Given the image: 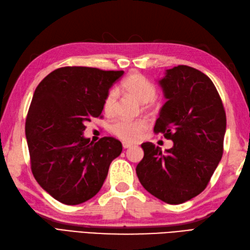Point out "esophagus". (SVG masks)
<instances>
[{
    "instance_id": "34e87169",
    "label": "esophagus",
    "mask_w": 250,
    "mask_h": 250,
    "mask_svg": "<svg viewBox=\"0 0 250 250\" xmlns=\"http://www.w3.org/2000/svg\"><path fill=\"white\" fill-rule=\"evenodd\" d=\"M123 146H124V149H129V148H131L132 145L127 144V143H123Z\"/></svg>"
}]
</instances>
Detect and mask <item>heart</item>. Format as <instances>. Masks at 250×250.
I'll return each mask as SVG.
<instances>
[{
  "mask_svg": "<svg viewBox=\"0 0 250 250\" xmlns=\"http://www.w3.org/2000/svg\"><path fill=\"white\" fill-rule=\"evenodd\" d=\"M124 91L136 99L140 104H144L146 108L154 106V100L157 96V88L153 82L140 73H133L125 79L121 84ZM118 93L116 89H110L102 101V108L106 115H113L116 107ZM148 127V123L145 119L115 121L111 126V131L115 136L126 143H134L143 135Z\"/></svg>",
  "mask_w": 250,
  "mask_h": 250,
  "instance_id": "heart-1",
  "label": "heart"
}]
</instances>
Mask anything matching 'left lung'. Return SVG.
Returning a JSON list of instances; mask_svg holds the SVG:
<instances>
[{
    "label": "left lung",
    "mask_w": 250,
    "mask_h": 250,
    "mask_svg": "<svg viewBox=\"0 0 250 250\" xmlns=\"http://www.w3.org/2000/svg\"><path fill=\"white\" fill-rule=\"evenodd\" d=\"M159 84L168 101L154 132L171 139L173 146L163 153L154 144L144 143L136 173L152 195L177 205L207 187L223 155L226 113L213 82L196 68L167 69Z\"/></svg>",
    "instance_id": "left-lung-1"
}]
</instances>
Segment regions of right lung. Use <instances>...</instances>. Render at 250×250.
Segmentation results:
<instances>
[{
	"instance_id": "right-lung-1",
	"label": "right lung",
	"mask_w": 250,
	"mask_h": 250,
	"mask_svg": "<svg viewBox=\"0 0 250 250\" xmlns=\"http://www.w3.org/2000/svg\"><path fill=\"white\" fill-rule=\"evenodd\" d=\"M124 70L64 66L34 93L25 123L31 172L55 200L78 205L98 193L123 146L114 137L89 143L85 123L101 115L102 101Z\"/></svg>"
}]
</instances>
